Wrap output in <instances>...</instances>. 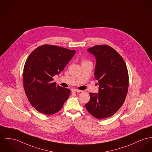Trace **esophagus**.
<instances>
[{"label":"esophagus","instance_id":"34e87169","mask_svg":"<svg viewBox=\"0 0 152 152\" xmlns=\"http://www.w3.org/2000/svg\"><path fill=\"white\" fill-rule=\"evenodd\" d=\"M82 91L81 90H77V89H72V93H81Z\"/></svg>","mask_w":152,"mask_h":152}]
</instances>
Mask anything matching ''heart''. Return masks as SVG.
I'll use <instances>...</instances> for the list:
<instances>
[{"mask_svg":"<svg viewBox=\"0 0 152 152\" xmlns=\"http://www.w3.org/2000/svg\"><path fill=\"white\" fill-rule=\"evenodd\" d=\"M90 62V61H87L86 59H83L82 61V63H86V62Z\"/></svg>","mask_w":152,"mask_h":152,"instance_id":"1","label":"heart"}]
</instances>
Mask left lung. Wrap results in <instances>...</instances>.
<instances>
[{"label": "left lung", "mask_w": 152, "mask_h": 152, "mask_svg": "<svg viewBox=\"0 0 152 152\" xmlns=\"http://www.w3.org/2000/svg\"><path fill=\"white\" fill-rule=\"evenodd\" d=\"M96 59L95 78L98 93H90L85 106L94 117L102 119L113 116L123 104L129 88V73L121 56L112 47L96 45L87 49Z\"/></svg>", "instance_id": "left-lung-1"}]
</instances>
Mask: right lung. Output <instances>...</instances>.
<instances>
[{
    "label": "right lung",
    "instance_id": "right-lung-1",
    "mask_svg": "<svg viewBox=\"0 0 152 152\" xmlns=\"http://www.w3.org/2000/svg\"><path fill=\"white\" fill-rule=\"evenodd\" d=\"M75 53V50L45 45L29 56L23 68V87L29 102L38 112L53 115L69 98L70 90L57 86L53 77L64 69Z\"/></svg>",
    "mask_w": 152,
    "mask_h": 152
}]
</instances>
